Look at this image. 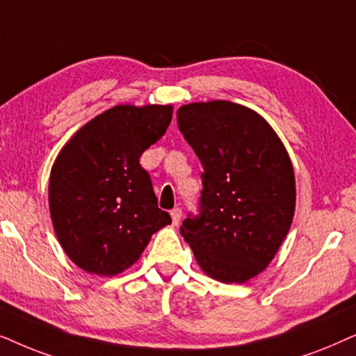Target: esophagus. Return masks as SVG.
<instances>
[{"label": "esophagus", "instance_id": "obj_1", "mask_svg": "<svg viewBox=\"0 0 356 356\" xmlns=\"http://www.w3.org/2000/svg\"><path fill=\"white\" fill-rule=\"evenodd\" d=\"M170 218H172V225L177 226L179 222H181V218H182V210L181 208H174L172 211H170Z\"/></svg>", "mask_w": 356, "mask_h": 356}]
</instances>
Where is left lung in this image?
Listing matches in <instances>:
<instances>
[{"label":"left lung","mask_w":356,"mask_h":356,"mask_svg":"<svg viewBox=\"0 0 356 356\" xmlns=\"http://www.w3.org/2000/svg\"><path fill=\"white\" fill-rule=\"evenodd\" d=\"M179 130L203 165L200 215L181 234L208 277L245 283L272 262L290 231L295 172L262 115L229 101L186 104Z\"/></svg>","instance_id":"8db88e82"}]
</instances>
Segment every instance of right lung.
<instances>
[{
  "mask_svg": "<svg viewBox=\"0 0 356 356\" xmlns=\"http://www.w3.org/2000/svg\"><path fill=\"white\" fill-rule=\"evenodd\" d=\"M172 106H115L71 136L51 165L49 207L65 254L84 272L131 267L151 236L170 225L140 156L165 134Z\"/></svg>",
  "mask_w": 356,
  "mask_h": 356,
  "instance_id": "add662e5",
  "label": "right lung"
}]
</instances>
